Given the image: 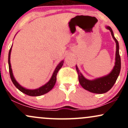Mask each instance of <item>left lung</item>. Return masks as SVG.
Listing matches in <instances>:
<instances>
[{
	"instance_id": "left-lung-1",
	"label": "left lung",
	"mask_w": 128,
	"mask_h": 128,
	"mask_svg": "<svg viewBox=\"0 0 128 128\" xmlns=\"http://www.w3.org/2000/svg\"><path fill=\"white\" fill-rule=\"evenodd\" d=\"M106 28L109 29L111 33L113 39L116 43V61L115 66L113 67L112 71L107 75L103 77L96 78L93 80H88L80 72L76 66V69L78 74V79L80 86L86 90L90 92L97 94L105 93L110 90L117 79L120 74V69H121V60L119 55V45L117 39L114 37L112 30L110 26H106Z\"/></svg>"
}]
</instances>
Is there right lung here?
<instances>
[{"label":"right lung","instance_id":"right-lung-1","mask_svg":"<svg viewBox=\"0 0 128 128\" xmlns=\"http://www.w3.org/2000/svg\"><path fill=\"white\" fill-rule=\"evenodd\" d=\"M11 49L10 50V52H9L8 54V65H9V71H10V77H11V80H12V83L14 84V85L16 86V88H17L20 92H22L23 93L26 94L30 96H42V95L44 94L47 93L52 90L54 88V86L55 85L56 81V75L57 73H58V71L60 68L62 67L63 66V63H64V60H62V61H61L59 64H58V66H56V68L54 70L53 74L51 77V78L49 80L48 82H47L45 85L42 86L41 87L38 88L37 89L35 90H29L26 89L25 88L23 87V86H20L19 84L17 82V80H16L14 78V76H13V73L12 71V68H11V62H10V56H11Z\"/></svg>","mask_w":128,"mask_h":128}]
</instances>
